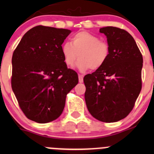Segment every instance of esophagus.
I'll use <instances>...</instances> for the list:
<instances>
[{
  "label": "esophagus",
  "instance_id": "1",
  "mask_svg": "<svg viewBox=\"0 0 154 154\" xmlns=\"http://www.w3.org/2000/svg\"><path fill=\"white\" fill-rule=\"evenodd\" d=\"M79 82L82 83L83 82V75H79Z\"/></svg>",
  "mask_w": 154,
  "mask_h": 154
}]
</instances>
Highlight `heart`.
I'll list each match as a JSON object with an SVG mask.
<instances>
[{"label":"heart","instance_id":"heart-1","mask_svg":"<svg viewBox=\"0 0 154 154\" xmlns=\"http://www.w3.org/2000/svg\"><path fill=\"white\" fill-rule=\"evenodd\" d=\"M64 62L67 66L75 64L79 56L77 67L84 72L89 69L97 70L103 66L110 54V46L99 37L85 31L75 33L71 38V43L66 42L61 46Z\"/></svg>","mask_w":154,"mask_h":154}]
</instances>
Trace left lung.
Segmentation results:
<instances>
[{
    "mask_svg": "<svg viewBox=\"0 0 154 154\" xmlns=\"http://www.w3.org/2000/svg\"><path fill=\"white\" fill-rule=\"evenodd\" d=\"M110 46L103 66L83 79L89 112L103 122H115L131 112L142 88L143 56L126 30L115 26L100 28Z\"/></svg>",
    "mask_w": 154,
    "mask_h": 154,
    "instance_id": "obj_1",
    "label": "left lung"
}]
</instances>
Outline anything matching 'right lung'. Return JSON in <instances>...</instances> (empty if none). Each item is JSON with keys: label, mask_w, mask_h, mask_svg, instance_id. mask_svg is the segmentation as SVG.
<instances>
[{"label": "right lung", "mask_w": 154, "mask_h": 154, "mask_svg": "<svg viewBox=\"0 0 154 154\" xmlns=\"http://www.w3.org/2000/svg\"><path fill=\"white\" fill-rule=\"evenodd\" d=\"M70 32L36 26L14 51L11 88L21 110L32 121L48 123L59 117L66 95L78 83L77 72L67 68L61 52Z\"/></svg>", "instance_id": "1"}]
</instances>
